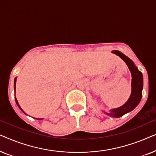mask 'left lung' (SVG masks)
Here are the masks:
<instances>
[{"label":"left lung","mask_w":156,"mask_h":156,"mask_svg":"<svg viewBox=\"0 0 156 156\" xmlns=\"http://www.w3.org/2000/svg\"><path fill=\"white\" fill-rule=\"evenodd\" d=\"M113 53L116 54L121 57L123 61L126 63L130 71H131L132 75V82H131V94L129 99L126 103L124 105H123L121 107L115 109L111 110L109 114H107L108 116L112 117H116L119 118L122 116L123 115L126 114L128 112H130L131 111L134 109L141 99L142 97V89H143V74L138 68L134 65L133 62L130 59L129 57L123 55L119 51L115 50L113 51Z\"/></svg>","instance_id":"left-lung-1"}]
</instances>
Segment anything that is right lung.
<instances>
[{
    "label": "right lung",
    "mask_w": 156,
    "mask_h": 156,
    "mask_svg": "<svg viewBox=\"0 0 156 156\" xmlns=\"http://www.w3.org/2000/svg\"><path fill=\"white\" fill-rule=\"evenodd\" d=\"M16 78H15V81H14V88H15V93H16ZM16 99V104H18V106H19V108H20V109L21 111H22V112H23V113H24V114H25V113L24 112H23V110L22 109V108H21V107H20V105H19V104H18V101H17L16 98V99ZM38 119V120H40V119Z\"/></svg>",
    "instance_id": "right-lung-1"
}]
</instances>
